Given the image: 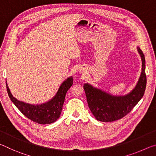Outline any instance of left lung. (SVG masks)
<instances>
[{"label": "left lung", "instance_id": "1", "mask_svg": "<svg viewBox=\"0 0 156 156\" xmlns=\"http://www.w3.org/2000/svg\"><path fill=\"white\" fill-rule=\"evenodd\" d=\"M142 62V73L136 88L125 96H113L89 84H84L88 105L96 120L101 122H113L120 120L133 109L144 96L147 84L145 58L142 50L138 47Z\"/></svg>", "mask_w": 156, "mask_h": 156}]
</instances>
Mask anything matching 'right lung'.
<instances>
[{
  "label": "right lung",
  "mask_w": 156,
  "mask_h": 156,
  "mask_svg": "<svg viewBox=\"0 0 156 156\" xmlns=\"http://www.w3.org/2000/svg\"><path fill=\"white\" fill-rule=\"evenodd\" d=\"M72 84L73 78L72 77L67 78L63 82L56 96L50 101L47 103L38 105H30L18 101L13 97L7 83L6 87L9 98L23 114L34 122L41 125H47L56 122L59 118L60 115L61 114L65 95Z\"/></svg>",
  "instance_id": "add662e5"
}]
</instances>
